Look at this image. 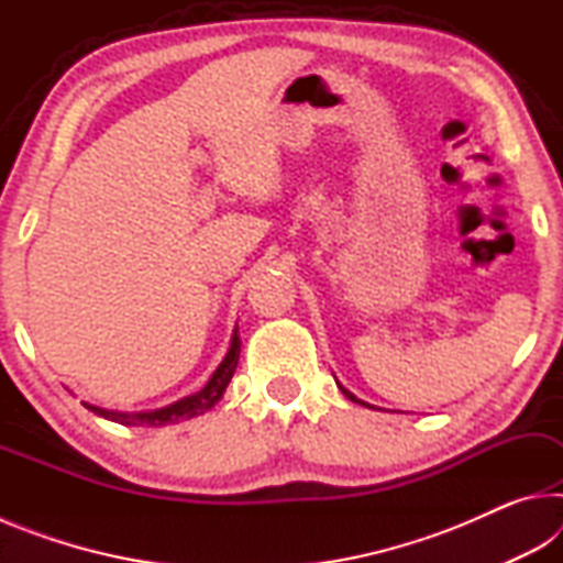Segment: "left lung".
Masks as SVG:
<instances>
[{"mask_svg": "<svg viewBox=\"0 0 563 563\" xmlns=\"http://www.w3.org/2000/svg\"><path fill=\"white\" fill-rule=\"evenodd\" d=\"M340 389H342V395H345L347 399H352V402H360V405H365V407H369L367 402H362V399H357L355 395H352V393H347V389H345V387H342V385H340Z\"/></svg>", "mask_w": 563, "mask_h": 563, "instance_id": "obj_1", "label": "left lung"}]
</instances>
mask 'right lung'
Masks as SVG:
<instances>
[{
  "instance_id": "obj_1",
  "label": "right lung",
  "mask_w": 563,
  "mask_h": 563,
  "mask_svg": "<svg viewBox=\"0 0 563 563\" xmlns=\"http://www.w3.org/2000/svg\"><path fill=\"white\" fill-rule=\"evenodd\" d=\"M238 357H241V338H238V328L233 330V340H231V350H228V355L223 357L221 365L213 373V377L208 379V385L201 389V393L190 395L178 399V402L168 405L164 409H156V412H139V415H123V412H109V409H99V407H91L87 405L93 415H99L103 419H111V422H119V424H141V427H161V424H168V422H178V419H190L196 415H203L211 409L218 399L223 397L228 383H231V377L238 367Z\"/></svg>"
}]
</instances>
